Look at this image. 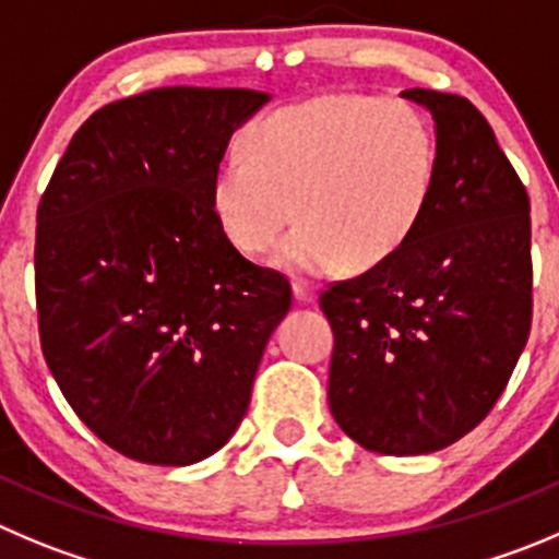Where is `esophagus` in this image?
Instances as JSON below:
<instances>
[{"label": "esophagus", "instance_id": "34e87169", "mask_svg": "<svg viewBox=\"0 0 559 559\" xmlns=\"http://www.w3.org/2000/svg\"><path fill=\"white\" fill-rule=\"evenodd\" d=\"M294 296L301 305H310V301H316V285L307 283V280H294Z\"/></svg>", "mask_w": 559, "mask_h": 559}]
</instances>
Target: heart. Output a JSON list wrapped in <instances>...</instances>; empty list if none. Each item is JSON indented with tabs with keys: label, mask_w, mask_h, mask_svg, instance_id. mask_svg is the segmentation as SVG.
Here are the masks:
<instances>
[{
	"label": "heart",
	"mask_w": 559,
	"mask_h": 559,
	"mask_svg": "<svg viewBox=\"0 0 559 559\" xmlns=\"http://www.w3.org/2000/svg\"><path fill=\"white\" fill-rule=\"evenodd\" d=\"M439 147L428 117L401 98L323 95L285 106L252 126L243 156L211 178V209L227 241L263 254L276 249L296 274H326L348 260L373 269L395 254L428 211Z\"/></svg>",
	"instance_id": "b5f03b06"
}]
</instances>
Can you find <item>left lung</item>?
Listing matches in <instances>:
<instances>
[{"mask_svg": "<svg viewBox=\"0 0 559 559\" xmlns=\"http://www.w3.org/2000/svg\"><path fill=\"white\" fill-rule=\"evenodd\" d=\"M433 117L439 167L417 230L384 263L334 283L329 408L381 455L436 453L486 419L533 323L530 197L466 98L403 90Z\"/></svg>", "mask_w": 559, "mask_h": 559, "instance_id": "obj_1", "label": "left lung"}]
</instances>
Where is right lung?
I'll return each instance as SVG.
<instances>
[{"instance_id":"add662e5","label":"right lung","mask_w":559,"mask_h":559,"mask_svg":"<svg viewBox=\"0 0 559 559\" xmlns=\"http://www.w3.org/2000/svg\"><path fill=\"white\" fill-rule=\"evenodd\" d=\"M269 93L158 87L90 115L37 205L46 365L84 425L142 464L227 444L290 283L219 230L211 178Z\"/></svg>"}]
</instances>
